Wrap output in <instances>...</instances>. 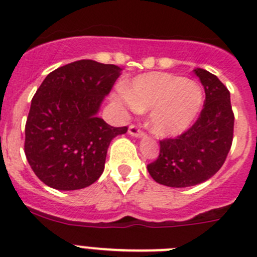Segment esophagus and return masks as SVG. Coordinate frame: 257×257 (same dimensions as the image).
Listing matches in <instances>:
<instances>
[{
	"instance_id": "obj_1",
	"label": "esophagus",
	"mask_w": 257,
	"mask_h": 257,
	"mask_svg": "<svg viewBox=\"0 0 257 257\" xmlns=\"http://www.w3.org/2000/svg\"><path fill=\"white\" fill-rule=\"evenodd\" d=\"M128 133H130V135L136 136V138H140V136L144 135V131H143L140 124H130V127H128Z\"/></svg>"
}]
</instances>
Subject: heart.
I'll list each match as a JSON object with an SVG mask.
<instances>
[{
	"label": "heart",
	"instance_id": "b5f03b06",
	"mask_svg": "<svg viewBox=\"0 0 257 257\" xmlns=\"http://www.w3.org/2000/svg\"><path fill=\"white\" fill-rule=\"evenodd\" d=\"M119 99L136 110H149V126L154 134L175 136L194 122L203 92L192 79L156 72L136 77Z\"/></svg>",
	"mask_w": 257,
	"mask_h": 257
}]
</instances>
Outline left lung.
Masks as SVG:
<instances>
[{"label": "left lung", "mask_w": 257, "mask_h": 257, "mask_svg": "<svg viewBox=\"0 0 257 257\" xmlns=\"http://www.w3.org/2000/svg\"><path fill=\"white\" fill-rule=\"evenodd\" d=\"M205 87L197 121L176 138L160 140V156L148 165L157 183L185 188L208 180L225 162L233 143L234 113L226 86L207 70L194 69Z\"/></svg>", "instance_id": "8db88e82"}]
</instances>
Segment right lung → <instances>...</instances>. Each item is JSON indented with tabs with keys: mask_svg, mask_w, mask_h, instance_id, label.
Here are the masks:
<instances>
[{
	"mask_svg": "<svg viewBox=\"0 0 257 257\" xmlns=\"http://www.w3.org/2000/svg\"><path fill=\"white\" fill-rule=\"evenodd\" d=\"M121 68L77 60L52 70L32 99L24 152L42 183L59 190L91 185L104 171L108 147L127 126L113 127L97 110Z\"/></svg>",
	"mask_w": 257,
	"mask_h": 257,
	"instance_id": "obj_1",
	"label": "right lung"
}]
</instances>
